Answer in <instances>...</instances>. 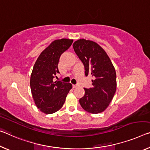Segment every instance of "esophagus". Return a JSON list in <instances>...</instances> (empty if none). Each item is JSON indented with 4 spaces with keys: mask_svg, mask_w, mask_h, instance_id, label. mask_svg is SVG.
<instances>
[{
    "mask_svg": "<svg viewBox=\"0 0 150 150\" xmlns=\"http://www.w3.org/2000/svg\"><path fill=\"white\" fill-rule=\"evenodd\" d=\"M72 87H73V88H76V87H77V86H76V85L73 84V85H72Z\"/></svg>",
    "mask_w": 150,
    "mask_h": 150,
    "instance_id": "obj_1",
    "label": "esophagus"
}]
</instances>
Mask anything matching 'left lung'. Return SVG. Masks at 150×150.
<instances>
[{"mask_svg": "<svg viewBox=\"0 0 150 150\" xmlns=\"http://www.w3.org/2000/svg\"><path fill=\"white\" fill-rule=\"evenodd\" d=\"M74 50L84 64L85 75H91L93 87L84 88L79 100L81 107L93 114L102 112L109 107L117 89L116 72L104 50L97 43L80 39L73 43Z\"/></svg>", "mask_w": 150, "mask_h": 150, "instance_id": "8db88e82", "label": "left lung"}]
</instances>
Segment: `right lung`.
Instances as JSON below:
<instances>
[{"instance_id":"obj_1","label":"right lung","mask_w":150,"mask_h":150,"mask_svg":"<svg viewBox=\"0 0 150 150\" xmlns=\"http://www.w3.org/2000/svg\"><path fill=\"white\" fill-rule=\"evenodd\" d=\"M73 40L61 39L53 41L37 59L30 78L31 94L37 107L45 114L57 112L65 103L70 83L54 81L59 73L57 65L62 53L67 50Z\"/></svg>"}]
</instances>
